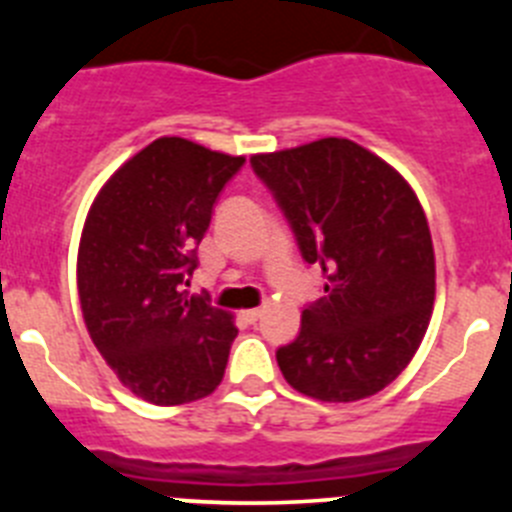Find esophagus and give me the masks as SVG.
Listing matches in <instances>:
<instances>
[{
	"instance_id": "1",
	"label": "esophagus",
	"mask_w": 512,
	"mask_h": 512,
	"mask_svg": "<svg viewBox=\"0 0 512 512\" xmlns=\"http://www.w3.org/2000/svg\"><path fill=\"white\" fill-rule=\"evenodd\" d=\"M241 315H243V320H246V323H256V320L264 315V310H261V307H253V310H243Z\"/></svg>"
}]
</instances>
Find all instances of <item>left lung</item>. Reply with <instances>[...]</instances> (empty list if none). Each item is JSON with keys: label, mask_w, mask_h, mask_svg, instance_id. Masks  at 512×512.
Returning a JSON list of instances; mask_svg holds the SVG:
<instances>
[{"label": "left lung", "mask_w": 512, "mask_h": 512, "mask_svg": "<svg viewBox=\"0 0 512 512\" xmlns=\"http://www.w3.org/2000/svg\"><path fill=\"white\" fill-rule=\"evenodd\" d=\"M251 166L302 259L325 274V297L277 351L284 379L323 402L377 395L415 356L436 300L431 230L413 187L348 138L256 153Z\"/></svg>", "instance_id": "left-lung-1"}]
</instances>
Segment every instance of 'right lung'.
I'll list each match as a JSON object with an SVG mask.
<instances>
[{
	"label": "right lung",
	"mask_w": 512,
	"mask_h": 512,
	"mask_svg": "<svg viewBox=\"0 0 512 512\" xmlns=\"http://www.w3.org/2000/svg\"><path fill=\"white\" fill-rule=\"evenodd\" d=\"M243 156L158 138L107 179L81 230L76 284L89 336L133 395L184 405L223 382L233 315L189 295L197 246Z\"/></svg>",
	"instance_id": "1"
}]
</instances>
